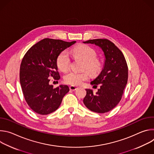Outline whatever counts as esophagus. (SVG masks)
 <instances>
[{
    "label": "esophagus",
    "mask_w": 154,
    "mask_h": 154,
    "mask_svg": "<svg viewBox=\"0 0 154 154\" xmlns=\"http://www.w3.org/2000/svg\"><path fill=\"white\" fill-rule=\"evenodd\" d=\"M78 88L77 87H76V86H69V89H70V90H71V91H75V90H76Z\"/></svg>",
    "instance_id": "34e87169"
}]
</instances>
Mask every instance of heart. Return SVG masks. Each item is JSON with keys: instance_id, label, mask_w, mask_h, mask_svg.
<instances>
[{"instance_id": "heart-1", "label": "heart", "mask_w": 154, "mask_h": 154, "mask_svg": "<svg viewBox=\"0 0 154 154\" xmlns=\"http://www.w3.org/2000/svg\"><path fill=\"white\" fill-rule=\"evenodd\" d=\"M75 58H80L85 61L83 69L87 70L92 76L97 75L102 69V63L97 58V54L91 47L80 45L74 48L71 51ZM71 64V58L67 51H63L59 54L57 58V67L61 71H66ZM89 74L86 71H70L65 74L64 80L65 83L72 86H78L88 80Z\"/></svg>"}]
</instances>
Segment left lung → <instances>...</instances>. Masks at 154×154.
Here are the masks:
<instances>
[{
  "label": "left lung",
  "instance_id": "obj_1",
  "mask_svg": "<svg viewBox=\"0 0 154 154\" xmlns=\"http://www.w3.org/2000/svg\"><path fill=\"white\" fill-rule=\"evenodd\" d=\"M83 42L94 44L104 52V67L99 75L91 82L94 86L99 85L100 88L96 94L91 90L86 89V95L83 99L85 105L91 111L104 113L112 110L121 100L127 83V64L122 52L107 39H90Z\"/></svg>",
  "mask_w": 154,
  "mask_h": 154
}]
</instances>
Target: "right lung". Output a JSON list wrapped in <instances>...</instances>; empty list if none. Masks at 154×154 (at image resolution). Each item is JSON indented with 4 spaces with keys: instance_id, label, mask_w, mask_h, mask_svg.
Returning <instances> with one entry per match:
<instances>
[{
    "instance_id": "add662e5",
    "label": "right lung",
    "mask_w": 154,
    "mask_h": 154,
    "mask_svg": "<svg viewBox=\"0 0 154 154\" xmlns=\"http://www.w3.org/2000/svg\"><path fill=\"white\" fill-rule=\"evenodd\" d=\"M75 42L45 38L24 55L20 66V83L27 103L35 113L46 115L55 112L69 91L67 85L54 88L49 82L50 77L55 80L60 79L57 58Z\"/></svg>"
}]
</instances>
